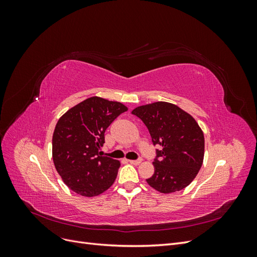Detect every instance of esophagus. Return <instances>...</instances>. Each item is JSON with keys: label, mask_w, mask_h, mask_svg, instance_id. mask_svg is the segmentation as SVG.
Returning a JSON list of instances; mask_svg holds the SVG:
<instances>
[{"label": "esophagus", "mask_w": 257, "mask_h": 257, "mask_svg": "<svg viewBox=\"0 0 257 257\" xmlns=\"http://www.w3.org/2000/svg\"><path fill=\"white\" fill-rule=\"evenodd\" d=\"M131 164H133V165H139L142 163V159H138V160H130L128 161Z\"/></svg>", "instance_id": "34e87169"}]
</instances>
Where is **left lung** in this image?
Returning a JSON list of instances; mask_svg holds the SVG:
<instances>
[{
	"label": "left lung",
	"instance_id": "obj_1",
	"mask_svg": "<svg viewBox=\"0 0 257 257\" xmlns=\"http://www.w3.org/2000/svg\"><path fill=\"white\" fill-rule=\"evenodd\" d=\"M149 131L154 146V174L147 179L161 193L178 192L188 186L203 165L205 138L193 116L176 105L157 102L132 111Z\"/></svg>",
	"mask_w": 257,
	"mask_h": 257
}]
</instances>
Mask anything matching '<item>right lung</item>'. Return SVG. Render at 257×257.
<instances>
[{"label": "right lung", "mask_w": 257, "mask_h": 257, "mask_svg": "<svg viewBox=\"0 0 257 257\" xmlns=\"http://www.w3.org/2000/svg\"><path fill=\"white\" fill-rule=\"evenodd\" d=\"M127 107L93 96L59 119L52 136V159L62 180L75 193L92 197L109 189L120 162L102 157L105 131Z\"/></svg>", "instance_id": "add662e5"}]
</instances>
